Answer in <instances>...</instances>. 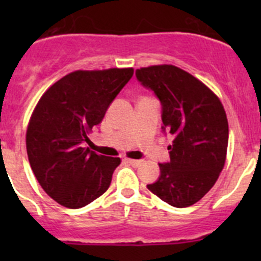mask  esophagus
I'll return each mask as SVG.
<instances>
[{
    "label": "esophagus",
    "mask_w": 261,
    "mask_h": 261,
    "mask_svg": "<svg viewBox=\"0 0 261 261\" xmlns=\"http://www.w3.org/2000/svg\"><path fill=\"white\" fill-rule=\"evenodd\" d=\"M126 162L128 163V164H131L133 167H139V165H141V160H135V159H128V158H126Z\"/></svg>",
    "instance_id": "esophagus-1"
}]
</instances>
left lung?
I'll list each match as a JSON object with an SVG mask.
<instances>
[{"label": "left lung", "instance_id": "1", "mask_svg": "<svg viewBox=\"0 0 261 261\" xmlns=\"http://www.w3.org/2000/svg\"><path fill=\"white\" fill-rule=\"evenodd\" d=\"M163 106V128L173 136L170 162L149 191L170 206L197 203L215 186L225 167L228 122L220 98L201 81L172 64L136 70Z\"/></svg>", "mask_w": 261, "mask_h": 261}]
</instances>
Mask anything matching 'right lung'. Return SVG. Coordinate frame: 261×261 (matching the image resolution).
I'll return each instance as SVG.
<instances>
[{
  "mask_svg": "<svg viewBox=\"0 0 261 261\" xmlns=\"http://www.w3.org/2000/svg\"><path fill=\"white\" fill-rule=\"evenodd\" d=\"M133 74V68L75 70L50 86L36 103L26 151L41 188L62 206L81 208L109 189L121 159L96 154L83 141Z\"/></svg>",
  "mask_w": 261,
  "mask_h": 261,
  "instance_id": "add662e5",
  "label": "right lung"
}]
</instances>
